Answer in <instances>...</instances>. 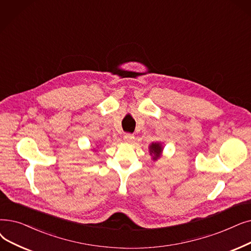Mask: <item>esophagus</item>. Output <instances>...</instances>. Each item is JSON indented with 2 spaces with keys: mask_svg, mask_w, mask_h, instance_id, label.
Here are the masks:
<instances>
[{
  "mask_svg": "<svg viewBox=\"0 0 251 251\" xmlns=\"http://www.w3.org/2000/svg\"><path fill=\"white\" fill-rule=\"evenodd\" d=\"M133 139H134L133 134H131V133H125L124 134V140L127 141V143H130V141H132Z\"/></svg>",
  "mask_w": 251,
  "mask_h": 251,
  "instance_id": "esophagus-1",
  "label": "esophagus"
}]
</instances>
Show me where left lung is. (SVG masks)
<instances>
[{"label":"left lung","mask_w":251,"mask_h":251,"mask_svg":"<svg viewBox=\"0 0 251 251\" xmlns=\"http://www.w3.org/2000/svg\"><path fill=\"white\" fill-rule=\"evenodd\" d=\"M149 151L151 156H152V160H157L158 158H160L161 154H162V145L160 143H152L150 147H149Z\"/></svg>","instance_id":"obj_1"}]
</instances>
